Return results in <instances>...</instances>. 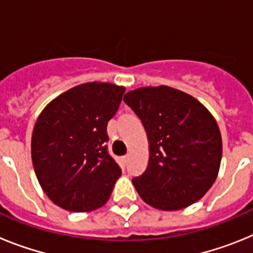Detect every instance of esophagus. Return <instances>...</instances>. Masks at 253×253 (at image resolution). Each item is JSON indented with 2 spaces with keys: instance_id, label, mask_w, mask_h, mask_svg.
<instances>
[{
  "instance_id": "1",
  "label": "esophagus",
  "mask_w": 253,
  "mask_h": 253,
  "mask_svg": "<svg viewBox=\"0 0 253 253\" xmlns=\"http://www.w3.org/2000/svg\"><path fill=\"white\" fill-rule=\"evenodd\" d=\"M122 161H123V163H124V165H126V163H128V161H129V156H124V157L122 158Z\"/></svg>"
}]
</instances>
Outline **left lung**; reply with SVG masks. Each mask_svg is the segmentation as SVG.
Here are the masks:
<instances>
[{
    "mask_svg": "<svg viewBox=\"0 0 253 253\" xmlns=\"http://www.w3.org/2000/svg\"><path fill=\"white\" fill-rule=\"evenodd\" d=\"M124 102L148 137L147 169L131 180L140 198L166 211L200 200L222 161V135L211 113L189 93L163 84L129 91Z\"/></svg>",
    "mask_w": 253,
    "mask_h": 253,
    "instance_id": "8db88e82",
    "label": "left lung"
}]
</instances>
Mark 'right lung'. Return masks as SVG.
<instances>
[{
	"instance_id": "right-lung-1",
	"label": "right lung",
	"mask_w": 253,
	"mask_h": 253,
	"mask_svg": "<svg viewBox=\"0 0 253 253\" xmlns=\"http://www.w3.org/2000/svg\"><path fill=\"white\" fill-rule=\"evenodd\" d=\"M124 86L87 82L51 100L31 135V160L44 193L55 205L86 213L106 204L119 165L107 153V122L118 111Z\"/></svg>"
}]
</instances>
